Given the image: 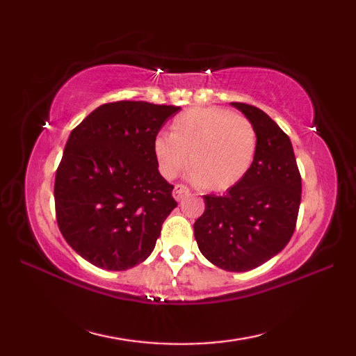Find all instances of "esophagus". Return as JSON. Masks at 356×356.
<instances>
[{"mask_svg": "<svg viewBox=\"0 0 356 356\" xmlns=\"http://www.w3.org/2000/svg\"><path fill=\"white\" fill-rule=\"evenodd\" d=\"M188 194H190V190H188V188H186L185 185H182V184H177L176 186H174V190H172V197L176 199V200H182L184 197H186Z\"/></svg>", "mask_w": 356, "mask_h": 356, "instance_id": "1", "label": "esophagus"}]
</instances>
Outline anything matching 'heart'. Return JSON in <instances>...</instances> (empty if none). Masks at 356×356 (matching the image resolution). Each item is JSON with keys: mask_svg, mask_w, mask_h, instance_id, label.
Returning a JSON list of instances; mask_svg holds the SVG:
<instances>
[{"mask_svg": "<svg viewBox=\"0 0 356 356\" xmlns=\"http://www.w3.org/2000/svg\"><path fill=\"white\" fill-rule=\"evenodd\" d=\"M153 153L165 179H174L188 163L191 182L209 191H226L241 182L251 170L257 131L251 120L231 110L190 108L174 118L171 134L156 136Z\"/></svg>", "mask_w": 356, "mask_h": 356, "instance_id": "heart-1", "label": "heart"}]
</instances>
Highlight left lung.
Masks as SVG:
<instances>
[{"mask_svg": "<svg viewBox=\"0 0 356 356\" xmlns=\"http://www.w3.org/2000/svg\"><path fill=\"white\" fill-rule=\"evenodd\" d=\"M231 105L252 122L257 153L241 182L223 195H203L205 211L194 223V237L217 268L246 272L289 243L301 202V176L282 128L254 105Z\"/></svg>", "mask_w": 356, "mask_h": 356, "instance_id": "8db88e82", "label": "left lung"}]
</instances>
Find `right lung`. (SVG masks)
<instances>
[{
	"instance_id": "right-lung-1",
	"label": "right lung",
	"mask_w": 356,
	"mask_h": 356,
	"mask_svg": "<svg viewBox=\"0 0 356 356\" xmlns=\"http://www.w3.org/2000/svg\"><path fill=\"white\" fill-rule=\"evenodd\" d=\"M180 107L104 104L70 133L56 170V222L82 259L127 270L148 259L177 207L161 176L153 140Z\"/></svg>"
}]
</instances>
